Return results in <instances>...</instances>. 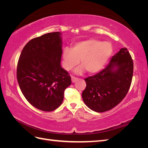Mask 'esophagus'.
<instances>
[{"mask_svg":"<svg viewBox=\"0 0 148 148\" xmlns=\"http://www.w3.org/2000/svg\"><path fill=\"white\" fill-rule=\"evenodd\" d=\"M78 79V78H77V77H71V82H72V83H75L77 81Z\"/></svg>","mask_w":148,"mask_h":148,"instance_id":"34e87169","label":"esophagus"}]
</instances>
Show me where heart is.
I'll return each instance as SVG.
<instances>
[{
	"mask_svg": "<svg viewBox=\"0 0 148 148\" xmlns=\"http://www.w3.org/2000/svg\"><path fill=\"white\" fill-rule=\"evenodd\" d=\"M113 52L110 42L96 39H89L76 43L71 49L65 47L62 53L63 66L70 70L79 62L82 66L75 70L81 74L84 70L89 74L97 73L104 66Z\"/></svg>",
	"mask_w": 148,
	"mask_h": 148,
	"instance_id": "heart-1",
	"label": "heart"
}]
</instances>
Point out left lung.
Returning <instances> with one entry per match:
<instances>
[{"mask_svg":"<svg viewBox=\"0 0 148 148\" xmlns=\"http://www.w3.org/2000/svg\"><path fill=\"white\" fill-rule=\"evenodd\" d=\"M133 74V62L127 48H122L99 73L84 79V102L96 112L113 109L128 92Z\"/></svg>","mask_w":148,"mask_h":148,"instance_id":"obj_1","label":"left lung"}]
</instances>
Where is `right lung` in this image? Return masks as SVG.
<instances>
[{
  "label": "right lung",
  "mask_w": 148,
  "mask_h": 148,
  "mask_svg": "<svg viewBox=\"0 0 148 148\" xmlns=\"http://www.w3.org/2000/svg\"><path fill=\"white\" fill-rule=\"evenodd\" d=\"M60 34L49 33L30 40L17 64L18 83L26 99L45 112L54 110L62 104L65 89L71 83L69 73L60 65Z\"/></svg>",
  "instance_id": "right-lung-1"
}]
</instances>
